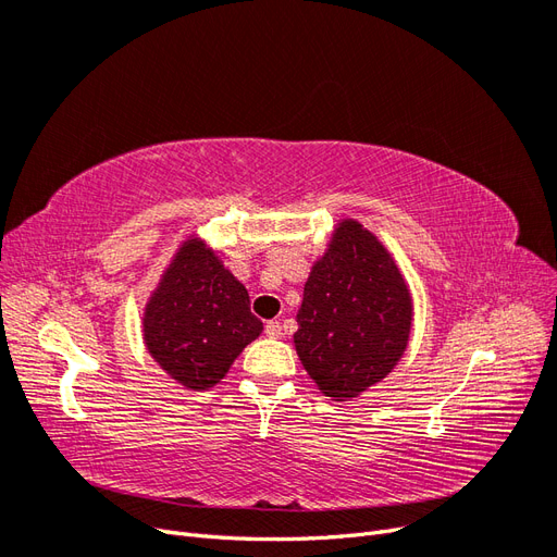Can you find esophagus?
<instances>
[{
  "mask_svg": "<svg viewBox=\"0 0 557 557\" xmlns=\"http://www.w3.org/2000/svg\"><path fill=\"white\" fill-rule=\"evenodd\" d=\"M264 334L272 336V339H276V336H281V323H278V320H269V323L264 325Z\"/></svg>",
  "mask_w": 557,
  "mask_h": 557,
  "instance_id": "34e87169",
  "label": "esophagus"
}]
</instances>
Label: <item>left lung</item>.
I'll list each match as a JSON object with an SVG mask.
<instances>
[{
  "label": "left lung",
  "mask_w": 557,
  "mask_h": 557,
  "mask_svg": "<svg viewBox=\"0 0 557 557\" xmlns=\"http://www.w3.org/2000/svg\"><path fill=\"white\" fill-rule=\"evenodd\" d=\"M411 295L391 252L344 221L311 269L297 311L295 348L309 376L336 401L393 372L411 332Z\"/></svg>",
  "instance_id": "1"
}]
</instances>
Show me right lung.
Wrapping results in <instances>:
<instances>
[{"label":"right lung","instance_id":"add662e5","mask_svg":"<svg viewBox=\"0 0 557 557\" xmlns=\"http://www.w3.org/2000/svg\"><path fill=\"white\" fill-rule=\"evenodd\" d=\"M260 332L244 285L197 239L176 252L144 315L148 352L193 391L221 381Z\"/></svg>","mask_w":557,"mask_h":557}]
</instances>
